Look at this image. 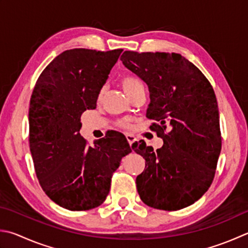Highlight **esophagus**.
Wrapping results in <instances>:
<instances>
[{"label": "esophagus", "instance_id": "34e87169", "mask_svg": "<svg viewBox=\"0 0 248 248\" xmlns=\"http://www.w3.org/2000/svg\"><path fill=\"white\" fill-rule=\"evenodd\" d=\"M125 137H126V139H127V141H128L130 146H132L133 142L135 141V140H136V137H135L134 135H132V134H126Z\"/></svg>", "mask_w": 248, "mask_h": 248}]
</instances>
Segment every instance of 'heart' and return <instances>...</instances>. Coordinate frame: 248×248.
Here are the masks:
<instances>
[{
  "label": "heart",
  "mask_w": 248,
  "mask_h": 248,
  "mask_svg": "<svg viewBox=\"0 0 248 248\" xmlns=\"http://www.w3.org/2000/svg\"><path fill=\"white\" fill-rule=\"evenodd\" d=\"M121 84H122L123 90H124V92L126 93V95H127V96H129L135 91L139 90V88L143 87L142 81L140 80V78L137 76H135V74H130V73L125 74V76L122 77V78H121ZM104 94H105V87H101L99 92H98V94H97V100L98 101H100L102 99ZM118 125L122 128H127L129 126V123H128V121L122 120V121H120Z\"/></svg>",
  "instance_id": "b5f03b06"
}]
</instances>
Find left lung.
<instances>
[{
  "label": "left lung",
  "instance_id": "left-lung-1",
  "mask_svg": "<svg viewBox=\"0 0 248 248\" xmlns=\"http://www.w3.org/2000/svg\"><path fill=\"white\" fill-rule=\"evenodd\" d=\"M121 60L147 83L151 99L147 118L156 121L150 129L164 141L156 152L143 140L133 143L146 160L136 178L139 197L162 211L190 206L211 186L221 151L213 86L180 54L126 50Z\"/></svg>",
  "mask_w": 248,
  "mask_h": 248
}]
</instances>
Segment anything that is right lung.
<instances>
[{
	"label": "right lung",
	"mask_w": 248,
	"mask_h": 248,
	"mask_svg": "<svg viewBox=\"0 0 248 248\" xmlns=\"http://www.w3.org/2000/svg\"><path fill=\"white\" fill-rule=\"evenodd\" d=\"M122 51H63L43 70L32 92L29 144L35 174L46 195L69 211L104 203L112 175L132 152L122 134L111 133L94 147L80 135L81 115L96 108L98 92Z\"/></svg>",
	"instance_id": "obj_1"
}]
</instances>
